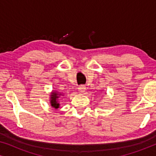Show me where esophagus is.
Masks as SVG:
<instances>
[{
    "mask_svg": "<svg viewBox=\"0 0 156 156\" xmlns=\"http://www.w3.org/2000/svg\"><path fill=\"white\" fill-rule=\"evenodd\" d=\"M78 90L81 93H84V91H86V87H85V86H80V87H79Z\"/></svg>",
    "mask_w": 156,
    "mask_h": 156,
    "instance_id": "1",
    "label": "esophagus"
}]
</instances>
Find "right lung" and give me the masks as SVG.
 Segmentation results:
<instances>
[{"label":"right lung","instance_id":"add662e5","mask_svg":"<svg viewBox=\"0 0 156 156\" xmlns=\"http://www.w3.org/2000/svg\"><path fill=\"white\" fill-rule=\"evenodd\" d=\"M62 96V94L57 92L56 91H53L50 95V104L51 106L55 108H58L59 107V104L58 103V98Z\"/></svg>","mask_w":156,"mask_h":156}]
</instances>
